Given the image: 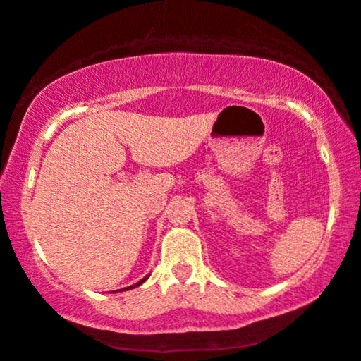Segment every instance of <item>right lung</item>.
I'll return each mask as SVG.
<instances>
[{
  "label": "right lung",
  "mask_w": 361,
  "mask_h": 361,
  "mask_svg": "<svg viewBox=\"0 0 361 361\" xmlns=\"http://www.w3.org/2000/svg\"><path fill=\"white\" fill-rule=\"evenodd\" d=\"M145 281H146V278H142L140 283H136V284H133V286H130V288H136V286H140V284H142ZM130 288H125V289H130Z\"/></svg>",
  "instance_id": "add662e5"
}]
</instances>
